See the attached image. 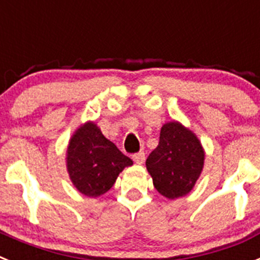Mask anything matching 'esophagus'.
Instances as JSON below:
<instances>
[{"instance_id": "esophagus-1", "label": "esophagus", "mask_w": 260, "mask_h": 260, "mask_svg": "<svg viewBox=\"0 0 260 260\" xmlns=\"http://www.w3.org/2000/svg\"><path fill=\"white\" fill-rule=\"evenodd\" d=\"M144 158H146V156H144L143 151H141V152H137L133 155V160H134L137 164H143Z\"/></svg>"}]
</instances>
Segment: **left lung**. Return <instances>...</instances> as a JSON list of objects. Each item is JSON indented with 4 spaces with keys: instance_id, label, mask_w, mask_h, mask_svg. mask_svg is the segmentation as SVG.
<instances>
[{
    "instance_id": "obj_1",
    "label": "left lung",
    "mask_w": 260,
    "mask_h": 260,
    "mask_svg": "<svg viewBox=\"0 0 260 260\" xmlns=\"http://www.w3.org/2000/svg\"><path fill=\"white\" fill-rule=\"evenodd\" d=\"M204 155L201 141L190 128L178 121L164 123L158 146L146 161L155 189L168 199L189 194L203 171Z\"/></svg>"
}]
</instances>
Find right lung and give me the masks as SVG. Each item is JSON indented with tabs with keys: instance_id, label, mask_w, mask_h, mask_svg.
Wrapping results in <instances>:
<instances>
[{
	"instance_id": "obj_1",
	"label": "right lung",
	"mask_w": 260,
	"mask_h": 260,
	"mask_svg": "<svg viewBox=\"0 0 260 260\" xmlns=\"http://www.w3.org/2000/svg\"><path fill=\"white\" fill-rule=\"evenodd\" d=\"M133 160L103 135L92 121L75 130L66 150V168L80 194L98 198L114 185L117 177Z\"/></svg>"
}]
</instances>
